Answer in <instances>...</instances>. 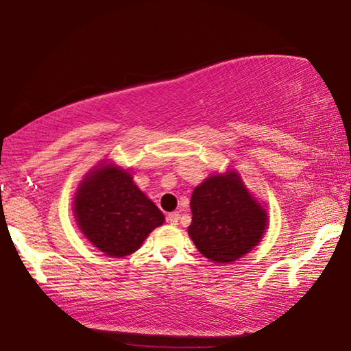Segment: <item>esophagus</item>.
<instances>
[{
    "label": "esophagus",
    "mask_w": 351,
    "mask_h": 351,
    "mask_svg": "<svg viewBox=\"0 0 351 351\" xmlns=\"http://www.w3.org/2000/svg\"><path fill=\"white\" fill-rule=\"evenodd\" d=\"M167 222L171 223V226H176V223L180 222V214H178V213H170L169 216H167Z\"/></svg>",
    "instance_id": "34e87169"
}]
</instances>
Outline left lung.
<instances>
[{
    "mask_svg": "<svg viewBox=\"0 0 351 351\" xmlns=\"http://www.w3.org/2000/svg\"><path fill=\"white\" fill-rule=\"evenodd\" d=\"M192 222L187 232L214 263H232L249 254L263 238L268 213L245 189L241 176L230 170L208 176L192 192Z\"/></svg>",
    "mask_w": 351,
    "mask_h": 351,
    "instance_id": "8db88e82",
    "label": "left lung"
}]
</instances>
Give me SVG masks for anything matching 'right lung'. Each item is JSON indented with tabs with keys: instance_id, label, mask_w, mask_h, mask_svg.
Returning a JSON list of instances; mask_svg holds the SVG:
<instances>
[{
	"instance_id": "add662e5",
	"label": "right lung",
	"mask_w": 351,
	"mask_h": 351,
	"mask_svg": "<svg viewBox=\"0 0 351 351\" xmlns=\"http://www.w3.org/2000/svg\"><path fill=\"white\" fill-rule=\"evenodd\" d=\"M78 228L108 257H125L164 223V214L135 186L132 175L114 164L94 167L74 197Z\"/></svg>"
}]
</instances>
